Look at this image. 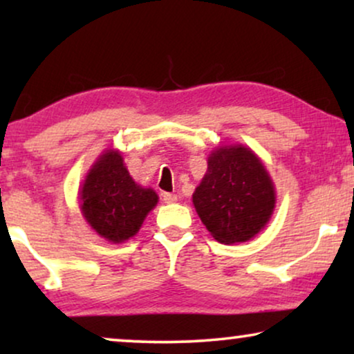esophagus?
Here are the masks:
<instances>
[{"label": "esophagus", "mask_w": 354, "mask_h": 354, "mask_svg": "<svg viewBox=\"0 0 354 354\" xmlns=\"http://www.w3.org/2000/svg\"><path fill=\"white\" fill-rule=\"evenodd\" d=\"M162 200L164 203H176L177 195H174V193H162Z\"/></svg>", "instance_id": "obj_1"}]
</instances>
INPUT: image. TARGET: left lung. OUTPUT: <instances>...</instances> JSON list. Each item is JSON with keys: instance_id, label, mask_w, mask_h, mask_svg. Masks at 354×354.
Listing matches in <instances>:
<instances>
[{"instance_id": "left-lung-1", "label": "left lung", "mask_w": 354, "mask_h": 354, "mask_svg": "<svg viewBox=\"0 0 354 354\" xmlns=\"http://www.w3.org/2000/svg\"><path fill=\"white\" fill-rule=\"evenodd\" d=\"M193 205L217 241L241 243L269 222L275 188L264 164L250 148L219 147L207 158V171L193 193Z\"/></svg>"}]
</instances>
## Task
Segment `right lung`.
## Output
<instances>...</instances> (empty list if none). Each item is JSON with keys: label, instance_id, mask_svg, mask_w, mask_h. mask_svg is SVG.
<instances>
[{"label": "right lung", "instance_id": "right-lung-1", "mask_svg": "<svg viewBox=\"0 0 354 354\" xmlns=\"http://www.w3.org/2000/svg\"><path fill=\"white\" fill-rule=\"evenodd\" d=\"M80 201L91 229L108 241L122 243L140 230L158 195L153 188L135 183L120 153L108 149L86 174Z\"/></svg>", "mask_w": 354, "mask_h": 354}]
</instances>
